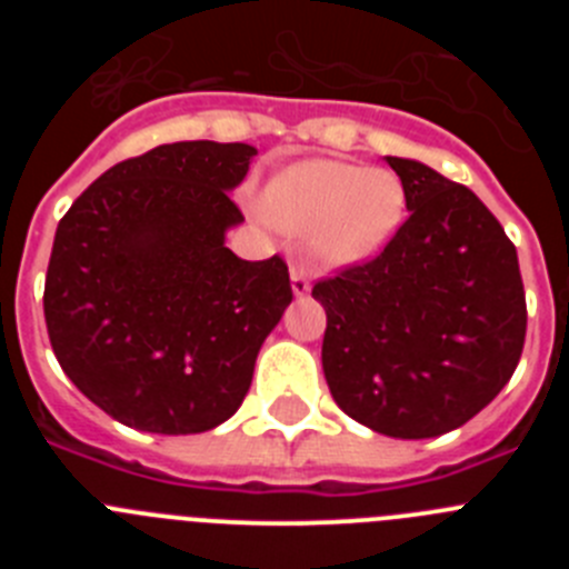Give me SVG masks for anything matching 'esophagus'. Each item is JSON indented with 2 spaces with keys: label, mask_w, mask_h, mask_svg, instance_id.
Returning <instances> with one entry per match:
<instances>
[{
  "label": "esophagus",
  "mask_w": 569,
  "mask_h": 569,
  "mask_svg": "<svg viewBox=\"0 0 569 569\" xmlns=\"http://www.w3.org/2000/svg\"><path fill=\"white\" fill-rule=\"evenodd\" d=\"M290 281H293V293L296 296H308L310 293V270L305 264H290Z\"/></svg>",
  "instance_id": "34e87169"
}]
</instances>
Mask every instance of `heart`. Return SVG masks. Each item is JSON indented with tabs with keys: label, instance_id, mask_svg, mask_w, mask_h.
Masks as SVG:
<instances>
[{
	"label": "heart",
	"instance_id": "1",
	"mask_svg": "<svg viewBox=\"0 0 569 569\" xmlns=\"http://www.w3.org/2000/svg\"><path fill=\"white\" fill-rule=\"evenodd\" d=\"M268 213L293 233H316V250L325 259L356 261L399 230L405 188L390 170L313 159L276 176Z\"/></svg>",
	"mask_w": 569,
	"mask_h": 569
}]
</instances>
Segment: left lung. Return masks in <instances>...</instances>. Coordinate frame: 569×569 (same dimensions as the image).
<instances>
[{"mask_svg": "<svg viewBox=\"0 0 569 569\" xmlns=\"http://www.w3.org/2000/svg\"><path fill=\"white\" fill-rule=\"evenodd\" d=\"M410 216L373 259L313 284L321 367L350 419L433 439L485 410L519 365L527 301L516 244L479 196L387 156Z\"/></svg>", "mask_w": 569, "mask_h": 569, "instance_id": "8db88e82", "label": "left lung"}]
</instances>
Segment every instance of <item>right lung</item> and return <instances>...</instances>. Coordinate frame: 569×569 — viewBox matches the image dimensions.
Listing matches in <instances>:
<instances>
[{"label": "right lung", "mask_w": 569, "mask_h": 569, "mask_svg": "<svg viewBox=\"0 0 569 569\" xmlns=\"http://www.w3.org/2000/svg\"><path fill=\"white\" fill-rule=\"evenodd\" d=\"M256 148L159 144L90 184L57 228L44 325L68 379L116 421L188 436L250 390L261 341L293 301L288 261L224 248L228 190Z\"/></svg>", "instance_id": "right-lung-1"}]
</instances>
